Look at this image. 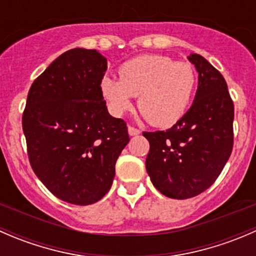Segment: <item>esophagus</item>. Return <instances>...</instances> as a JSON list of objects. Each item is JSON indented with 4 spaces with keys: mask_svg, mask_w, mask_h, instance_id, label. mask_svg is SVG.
<instances>
[{
    "mask_svg": "<svg viewBox=\"0 0 256 256\" xmlns=\"http://www.w3.org/2000/svg\"><path fill=\"white\" fill-rule=\"evenodd\" d=\"M128 135H130V136H136V135H138V134L141 132L138 128H134V126H128Z\"/></svg>",
    "mask_w": 256,
    "mask_h": 256,
    "instance_id": "obj_1",
    "label": "esophagus"
}]
</instances>
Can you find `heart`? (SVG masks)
Here are the masks:
<instances>
[{"mask_svg":"<svg viewBox=\"0 0 256 256\" xmlns=\"http://www.w3.org/2000/svg\"><path fill=\"white\" fill-rule=\"evenodd\" d=\"M118 76H105L100 84L110 112L121 116L132 108L134 96H138V110L156 128L172 126L184 115L197 82L190 63L160 54L130 59L118 68Z\"/></svg>","mask_w":256,"mask_h":256,"instance_id":"b5f03b06","label":"heart"}]
</instances>
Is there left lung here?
I'll return each instance as SVG.
<instances>
[{"label": "left lung", "instance_id": "obj_1", "mask_svg": "<svg viewBox=\"0 0 256 256\" xmlns=\"http://www.w3.org/2000/svg\"><path fill=\"white\" fill-rule=\"evenodd\" d=\"M188 60L198 72L192 106L168 130L144 132L150 142L147 174L174 200L196 197L210 187L233 150L234 105L226 79L200 54Z\"/></svg>", "mask_w": 256, "mask_h": 256}]
</instances>
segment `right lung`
Instances as JSON below:
<instances>
[{
	"mask_svg": "<svg viewBox=\"0 0 256 256\" xmlns=\"http://www.w3.org/2000/svg\"><path fill=\"white\" fill-rule=\"evenodd\" d=\"M108 62L96 49L59 56L33 82L22 128L30 166L64 202L88 206L112 188L128 126L108 112L102 80Z\"/></svg>",
	"mask_w": 256,
	"mask_h": 256,
	"instance_id": "add662e5",
	"label": "right lung"
}]
</instances>
